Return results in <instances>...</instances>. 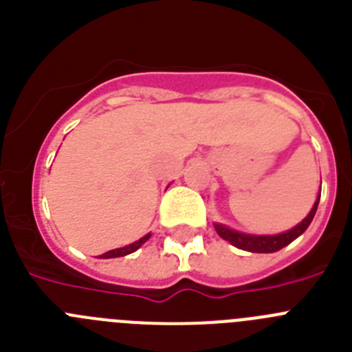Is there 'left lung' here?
I'll use <instances>...</instances> for the list:
<instances>
[{"mask_svg":"<svg viewBox=\"0 0 352 352\" xmlns=\"http://www.w3.org/2000/svg\"><path fill=\"white\" fill-rule=\"evenodd\" d=\"M319 199H321V192L317 194L316 203H314L309 214H307L298 226H294L292 229H289V231L285 232H278V234H248V232L236 231L232 227L219 222H214L213 227L214 231L219 232L220 238L229 241L232 247L239 248V250L254 252V254H273V252L287 247L289 243H292L294 239L300 238V236L307 231V227L310 226L314 214H316L317 211V206H319Z\"/></svg>","mask_w":352,"mask_h":352,"instance_id":"obj_1","label":"left lung"}]
</instances>
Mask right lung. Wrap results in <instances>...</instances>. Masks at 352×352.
I'll return each mask as SVG.
<instances>
[{
	"label": "right lung",
	"mask_w": 352,
	"mask_h": 352,
	"mask_svg": "<svg viewBox=\"0 0 352 352\" xmlns=\"http://www.w3.org/2000/svg\"><path fill=\"white\" fill-rule=\"evenodd\" d=\"M149 236H151V232H148V234L142 236V238L138 239V241H133V243L125 245V247H121V248H114V250L105 252V254H102V256H100V259H114V257H125V256H129V254H132V252L139 250V248H141L142 245H144L146 241H148Z\"/></svg>",
	"instance_id": "right-lung-1"
}]
</instances>
